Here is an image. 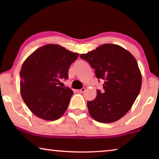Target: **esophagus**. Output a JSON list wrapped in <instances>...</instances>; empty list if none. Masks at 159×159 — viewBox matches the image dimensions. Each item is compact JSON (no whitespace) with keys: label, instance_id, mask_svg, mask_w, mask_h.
Masks as SVG:
<instances>
[{"label":"esophagus","instance_id":"34e87169","mask_svg":"<svg viewBox=\"0 0 159 159\" xmlns=\"http://www.w3.org/2000/svg\"><path fill=\"white\" fill-rule=\"evenodd\" d=\"M85 90H86V89L84 88H83L80 89V90H77V93H84Z\"/></svg>","mask_w":159,"mask_h":159}]
</instances>
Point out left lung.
<instances>
[{"label":"left lung","mask_w":159,"mask_h":159,"mask_svg":"<svg viewBox=\"0 0 159 159\" xmlns=\"http://www.w3.org/2000/svg\"><path fill=\"white\" fill-rule=\"evenodd\" d=\"M95 69L98 79L103 80V91L97 90L92 101H88L89 114L95 121L112 123L131 109L140 93L142 75L131 53L120 45H102L80 55Z\"/></svg>","instance_id":"1"}]
</instances>
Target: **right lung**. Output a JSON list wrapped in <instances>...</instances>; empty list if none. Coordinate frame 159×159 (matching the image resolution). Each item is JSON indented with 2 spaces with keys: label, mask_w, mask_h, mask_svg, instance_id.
Here are the masks:
<instances>
[{
  "label": "right lung",
  "mask_w": 159,
  "mask_h": 159,
  "mask_svg": "<svg viewBox=\"0 0 159 159\" xmlns=\"http://www.w3.org/2000/svg\"><path fill=\"white\" fill-rule=\"evenodd\" d=\"M79 53L56 44H47L30 54L20 71V93L28 108L38 118L58 119L66 111L73 91L61 88L70 65Z\"/></svg>",
  "instance_id": "1"
}]
</instances>
